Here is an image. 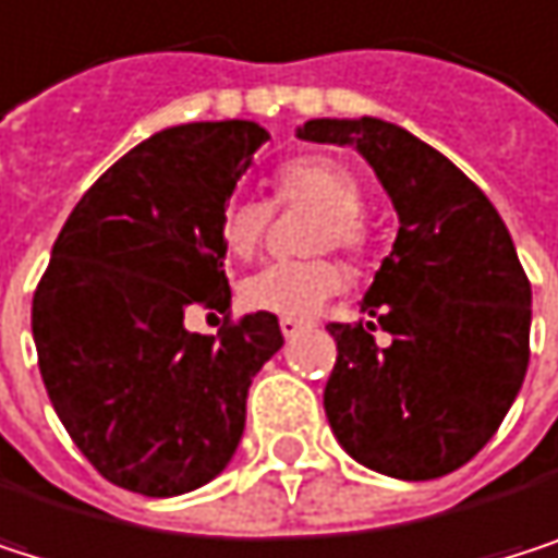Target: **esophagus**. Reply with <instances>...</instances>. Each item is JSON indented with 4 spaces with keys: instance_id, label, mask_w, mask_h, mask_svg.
<instances>
[{
    "instance_id": "1",
    "label": "esophagus",
    "mask_w": 558,
    "mask_h": 558,
    "mask_svg": "<svg viewBox=\"0 0 558 558\" xmlns=\"http://www.w3.org/2000/svg\"><path fill=\"white\" fill-rule=\"evenodd\" d=\"M314 324H307V320H294V317H281V333L288 337V340H294V337H301V333H307Z\"/></svg>"
}]
</instances>
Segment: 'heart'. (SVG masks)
<instances>
[{
    "label": "heart",
    "mask_w": 558,
    "mask_h": 558,
    "mask_svg": "<svg viewBox=\"0 0 558 558\" xmlns=\"http://www.w3.org/2000/svg\"><path fill=\"white\" fill-rule=\"evenodd\" d=\"M274 205H314L317 218L307 234L311 251L337 247L347 257H363L369 247V225L363 218V185L356 172L324 153L288 159L274 172ZM270 225V205L247 195H231L218 211L221 251L247 260ZM343 288V270L333 257L314 254L301 260H274L241 281V304L247 311L277 317H311Z\"/></svg>",
    "instance_id": "b5f03b06"
}]
</instances>
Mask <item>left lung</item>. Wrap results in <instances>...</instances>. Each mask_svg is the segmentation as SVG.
Returning a JSON list of instances; mask_svg holds the SVG:
<instances>
[{
	"label": "left lung",
	"instance_id": "left-lung-1",
	"mask_svg": "<svg viewBox=\"0 0 558 558\" xmlns=\"http://www.w3.org/2000/svg\"><path fill=\"white\" fill-rule=\"evenodd\" d=\"M301 140L353 143L399 211L363 301L369 320L327 327L330 428L379 474H451L494 438L530 366V277L513 238L448 156L396 123L307 120ZM376 329L393 337L389 348L375 347Z\"/></svg>",
	"mask_w": 558,
	"mask_h": 558
}]
</instances>
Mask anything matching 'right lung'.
Segmentation results:
<instances>
[{"instance_id": "right-lung-1", "label": "right lung", "mask_w": 558, "mask_h": 558, "mask_svg": "<svg viewBox=\"0 0 558 558\" xmlns=\"http://www.w3.org/2000/svg\"><path fill=\"white\" fill-rule=\"evenodd\" d=\"M264 140L251 120L143 140L81 195L35 288L48 399L77 451L123 490L175 497L221 474L247 386L284 347L260 311L229 314L215 338L184 330L195 306L228 313L218 211Z\"/></svg>"}]
</instances>
